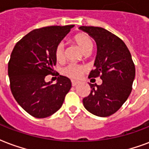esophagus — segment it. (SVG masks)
Returning <instances> with one entry per match:
<instances>
[{"mask_svg":"<svg viewBox=\"0 0 149 149\" xmlns=\"http://www.w3.org/2000/svg\"><path fill=\"white\" fill-rule=\"evenodd\" d=\"M79 84V81H77V80H72V85L73 86V87L77 86V85Z\"/></svg>","mask_w":149,"mask_h":149,"instance_id":"1","label":"esophagus"}]
</instances>
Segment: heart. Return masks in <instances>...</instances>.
Returning a JSON list of instances; mask_svg holds the SVG:
<instances>
[{
	"label": "heart",
	"instance_id": "heart-1",
	"mask_svg": "<svg viewBox=\"0 0 149 149\" xmlns=\"http://www.w3.org/2000/svg\"><path fill=\"white\" fill-rule=\"evenodd\" d=\"M75 42L78 44L80 50L83 52L88 49H92L93 42L91 38L85 33L77 34L74 37ZM54 56L58 61H62L64 58V44L62 43H59L57 45L54 50ZM85 67L82 65L74 64L71 63L65 66L62 70V73L72 79H77L79 78L83 72H84Z\"/></svg>",
	"mask_w": 149,
	"mask_h": 149
}]
</instances>
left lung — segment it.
<instances>
[{
  "mask_svg": "<svg viewBox=\"0 0 149 149\" xmlns=\"http://www.w3.org/2000/svg\"><path fill=\"white\" fill-rule=\"evenodd\" d=\"M97 44L95 70L89 78L100 76L101 85L89 84L91 88L83 99L85 109L94 115L106 117L112 115L129 97L135 77L132 57L122 40L102 27L80 26Z\"/></svg>",
  "mask_w": 149,
  "mask_h": 149,
  "instance_id": "obj_1",
  "label": "left lung"
}]
</instances>
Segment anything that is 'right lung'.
<instances>
[{
    "label": "right lung",
    "instance_id": "right-lung-1",
    "mask_svg": "<svg viewBox=\"0 0 149 149\" xmlns=\"http://www.w3.org/2000/svg\"><path fill=\"white\" fill-rule=\"evenodd\" d=\"M74 25L34 29L15 46L8 62L10 87L15 99L36 118H45L62 107L72 87L68 77H58L55 84L46 82L56 65L54 50ZM59 75V74H58Z\"/></svg>",
    "mask_w": 149,
    "mask_h": 149
}]
</instances>
